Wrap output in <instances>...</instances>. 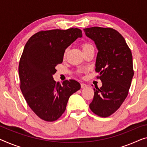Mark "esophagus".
<instances>
[{"label": "esophagus", "mask_w": 147, "mask_h": 147, "mask_svg": "<svg viewBox=\"0 0 147 147\" xmlns=\"http://www.w3.org/2000/svg\"><path fill=\"white\" fill-rule=\"evenodd\" d=\"M80 86H81V88H86L88 86L86 84H84V83H81Z\"/></svg>", "instance_id": "34e87169"}]
</instances>
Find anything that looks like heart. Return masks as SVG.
<instances>
[{
    "label": "heart",
    "instance_id": "heart-1",
    "mask_svg": "<svg viewBox=\"0 0 147 147\" xmlns=\"http://www.w3.org/2000/svg\"><path fill=\"white\" fill-rule=\"evenodd\" d=\"M90 45H89V44H87V43H85V44H83L82 45V50L83 49H86V48H87V47H90ZM64 56L65 57L66 56V52L65 53V55H64Z\"/></svg>",
    "mask_w": 147,
    "mask_h": 147
}]
</instances>
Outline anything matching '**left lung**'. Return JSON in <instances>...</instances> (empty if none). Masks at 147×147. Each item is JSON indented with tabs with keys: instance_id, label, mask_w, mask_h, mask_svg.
I'll list each match as a JSON object with an SVG mask.
<instances>
[{
	"instance_id": "left-lung-1",
	"label": "left lung",
	"mask_w": 147,
	"mask_h": 147,
	"mask_svg": "<svg viewBox=\"0 0 147 147\" xmlns=\"http://www.w3.org/2000/svg\"><path fill=\"white\" fill-rule=\"evenodd\" d=\"M98 49L96 71L100 73L101 88H94L90 108L100 117L115 112L125 100L134 75L132 53L125 40L113 28L92 27L84 29Z\"/></svg>"
}]
</instances>
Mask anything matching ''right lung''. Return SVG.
<instances>
[{
	"label": "right lung",
	"mask_w": 147,
	"mask_h": 147,
	"mask_svg": "<svg viewBox=\"0 0 147 147\" xmlns=\"http://www.w3.org/2000/svg\"><path fill=\"white\" fill-rule=\"evenodd\" d=\"M82 36L78 28L41 31L25 45L18 67L20 89L30 108L44 121L58 119L70 96L80 89L77 81L65 80L61 86L53 75L63 62L65 49Z\"/></svg>",
	"instance_id": "obj_1"
}]
</instances>
